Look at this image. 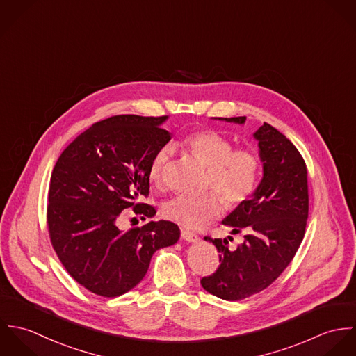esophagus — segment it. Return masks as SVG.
I'll return each mask as SVG.
<instances>
[{"mask_svg": "<svg viewBox=\"0 0 356 356\" xmlns=\"http://www.w3.org/2000/svg\"><path fill=\"white\" fill-rule=\"evenodd\" d=\"M181 236H182V238H184L185 241H188V243H196V241H199V236H197V234H195L193 232L185 230V229L181 230Z\"/></svg>", "mask_w": 356, "mask_h": 356, "instance_id": "1", "label": "esophagus"}]
</instances>
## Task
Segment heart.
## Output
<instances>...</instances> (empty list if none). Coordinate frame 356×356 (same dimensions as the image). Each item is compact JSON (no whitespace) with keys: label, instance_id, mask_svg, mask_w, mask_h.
Here are the masks:
<instances>
[{"label":"heart","instance_id":"obj_1","mask_svg":"<svg viewBox=\"0 0 356 356\" xmlns=\"http://www.w3.org/2000/svg\"><path fill=\"white\" fill-rule=\"evenodd\" d=\"M182 147L207 164L205 186L216 192L170 199L161 207L165 219L188 229H200L222 215V198L229 208H236L251 197L261 168L260 157L254 149H233L229 138L211 129L192 131L182 140ZM170 156L168 148H160L153 154L148 168V177L153 184L161 182Z\"/></svg>","mask_w":356,"mask_h":356}]
</instances>
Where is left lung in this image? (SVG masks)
Masks as SVG:
<instances>
[{"mask_svg": "<svg viewBox=\"0 0 356 356\" xmlns=\"http://www.w3.org/2000/svg\"><path fill=\"white\" fill-rule=\"evenodd\" d=\"M219 119L244 124L247 118ZM254 137L263 178L254 195L222 220L233 234L244 232V243L232 251L226 238L204 237L216 247L220 264L213 274L202 278V286L230 302L261 292L281 275L303 241L308 218L303 156L268 123L260 126Z\"/></svg>", "mask_w": 356, "mask_h": 356, "instance_id": "left-lung-1", "label": "left lung"}]
</instances>
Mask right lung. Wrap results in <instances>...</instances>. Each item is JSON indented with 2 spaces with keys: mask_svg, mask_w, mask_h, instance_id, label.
Returning <instances> with one entry per match:
<instances>
[{
  "mask_svg": "<svg viewBox=\"0 0 356 356\" xmlns=\"http://www.w3.org/2000/svg\"><path fill=\"white\" fill-rule=\"evenodd\" d=\"M167 116L118 115L78 136L51 171L47 209L51 245L68 274L88 291L116 298L145 277L152 254L174 245L179 227L168 220L122 232L119 216L127 208L153 216L148 168L153 154L171 136Z\"/></svg>",
  "mask_w": 356,
  "mask_h": 356,
  "instance_id": "add662e5",
  "label": "right lung"
}]
</instances>
